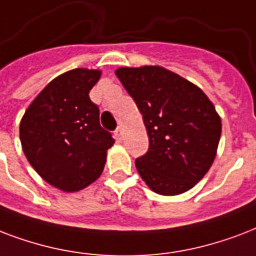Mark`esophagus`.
Instances as JSON below:
<instances>
[{
    "label": "esophagus",
    "mask_w": 256,
    "mask_h": 256,
    "mask_svg": "<svg viewBox=\"0 0 256 256\" xmlns=\"http://www.w3.org/2000/svg\"><path fill=\"white\" fill-rule=\"evenodd\" d=\"M122 134H124V130H122V126H118V130H114V138H116L118 142H122Z\"/></svg>",
    "instance_id": "34e87169"
}]
</instances>
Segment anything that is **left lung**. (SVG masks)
<instances>
[{
  "label": "left lung",
  "mask_w": 256,
  "mask_h": 256,
  "mask_svg": "<svg viewBox=\"0 0 256 256\" xmlns=\"http://www.w3.org/2000/svg\"><path fill=\"white\" fill-rule=\"evenodd\" d=\"M142 114L150 148L136 159L138 175L156 194L180 195L208 172L216 156L222 118L207 94L159 65L116 69Z\"/></svg>",
  "instance_id": "8db88e82"
}]
</instances>
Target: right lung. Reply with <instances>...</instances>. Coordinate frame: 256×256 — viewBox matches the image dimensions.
<instances>
[{
	"label": "right lung",
	"instance_id": "add662e5",
	"mask_svg": "<svg viewBox=\"0 0 256 256\" xmlns=\"http://www.w3.org/2000/svg\"><path fill=\"white\" fill-rule=\"evenodd\" d=\"M98 69L76 68L53 78L37 94L20 122L28 162L46 183L77 192L100 178L114 140L100 126L89 90Z\"/></svg>",
	"mask_w": 256,
	"mask_h": 256
}]
</instances>
